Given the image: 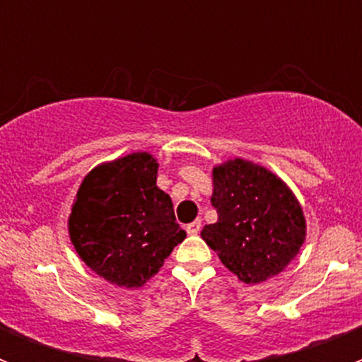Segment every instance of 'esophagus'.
Listing matches in <instances>:
<instances>
[{
  "label": "esophagus",
  "instance_id": "esophagus-1",
  "mask_svg": "<svg viewBox=\"0 0 362 362\" xmlns=\"http://www.w3.org/2000/svg\"><path fill=\"white\" fill-rule=\"evenodd\" d=\"M201 230V221H194V223H190V225H187V233L188 235H197Z\"/></svg>",
  "mask_w": 362,
  "mask_h": 362
}]
</instances>
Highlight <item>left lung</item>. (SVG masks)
<instances>
[{"mask_svg": "<svg viewBox=\"0 0 362 362\" xmlns=\"http://www.w3.org/2000/svg\"><path fill=\"white\" fill-rule=\"evenodd\" d=\"M212 185L217 221L201 230L204 243L245 284L279 276L306 241V217L292 188L243 158L214 166Z\"/></svg>", "mask_w": 362, "mask_h": 362, "instance_id": "1", "label": "left lung"}]
</instances>
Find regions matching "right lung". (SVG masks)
Instances as JSON below:
<instances>
[{
  "instance_id": "right-lung-1",
  "label": "right lung",
  "mask_w": 362,
  "mask_h": 362,
  "mask_svg": "<svg viewBox=\"0 0 362 362\" xmlns=\"http://www.w3.org/2000/svg\"><path fill=\"white\" fill-rule=\"evenodd\" d=\"M158 159L132 152L83 177L66 228L83 263L108 283L139 288L187 238L174 204L158 187Z\"/></svg>"
}]
</instances>
